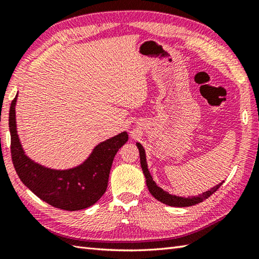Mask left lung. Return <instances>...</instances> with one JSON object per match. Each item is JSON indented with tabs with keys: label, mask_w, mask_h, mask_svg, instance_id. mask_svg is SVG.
<instances>
[{
	"label": "left lung",
	"mask_w": 259,
	"mask_h": 259,
	"mask_svg": "<svg viewBox=\"0 0 259 259\" xmlns=\"http://www.w3.org/2000/svg\"><path fill=\"white\" fill-rule=\"evenodd\" d=\"M137 148L139 149V155H140V163H141V168L142 171H144V175L146 177V184L148 189H149L150 194L152 197H155L158 201H160L162 203H166L168 206L171 207H189V206H194L196 203H199L207 199L208 197H210L214 191H217V189L223 185V183L216 185L210 190H207L202 194H199L198 196H191V197H180V196H176L169 194L168 191H164L160 187L157 186V184L153 181L151 175L149 172V169H148V163H147V158H146V151L145 148L142 147L141 144L137 142Z\"/></svg>",
	"instance_id": "1"
}]
</instances>
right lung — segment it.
Masks as SVG:
<instances>
[{
  "label": "right lung",
  "mask_w": 259,
  "mask_h": 259,
  "mask_svg": "<svg viewBox=\"0 0 259 259\" xmlns=\"http://www.w3.org/2000/svg\"><path fill=\"white\" fill-rule=\"evenodd\" d=\"M18 95L11 103L9 126L11 153L15 171L27 188L40 199L63 210H81L100 199L108 187L115 153L128 141L126 131L98 144L83 162L69 169L43 166L26 155L16 126Z\"/></svg>",
  "instance_id": "right-lung-1"
}]
</instances>
